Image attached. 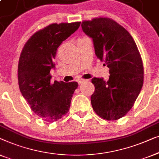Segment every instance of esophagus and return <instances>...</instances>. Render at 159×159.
I'll use <instances>...</instances> for the list:
<instances>
[{"label":"esophagus","mask_w":159,"mask_h":159,"mask_svg":"<svg viewBox=\"0 0 159 159\" xmlns=\"http://www.w3.org/2000/svg\"><path fill=\"white\" fill-rule=\"evenodd\" d=\"M86 81H87L86 80H84V79L80 80H79V85H82L83 84H84V83L86 82Z\"/></svg>","instance_id":"1"}]
</instances>
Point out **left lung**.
Masks as SVG:
<instances>
[{
  "label": "left lung",
  "instance_id": "obj_1",
  "mask_svg": "<svg viewBox=\"0 0 159 159\" xmlns=\"http://www.w3.org/2000/svg\"><path fill=\"white\" fill-rule=\"evenodd\" d=\"M82 30L92 38L96 56L109 68L107 81L93 78L91 101L93 110L107 120L124 117L133 107L143 85L144 68L130 34L107 17L82 21Z\"/></svg>",
  "mask_w": 159,
  "mask_h": 159
}]
</instances>
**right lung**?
<instances>
[{"mask_svg":"<svg viewBox=\"0 0 159 159\" xmlns=\"http://www.w3.org/2000/svg\"><path fill=\"white\" fill-rule=\"evenodd\" d=\"M80 22L51 24L36 32L22 49L18 66L19 89L32 110L44 121L53 122L68 112L79 84L51 81L50 70L57 48L73 34Z\"/></svg>","mask_w":159,"mask_h":159,"instance_id":"obj_1","label":"right lung"}]
</instances>
